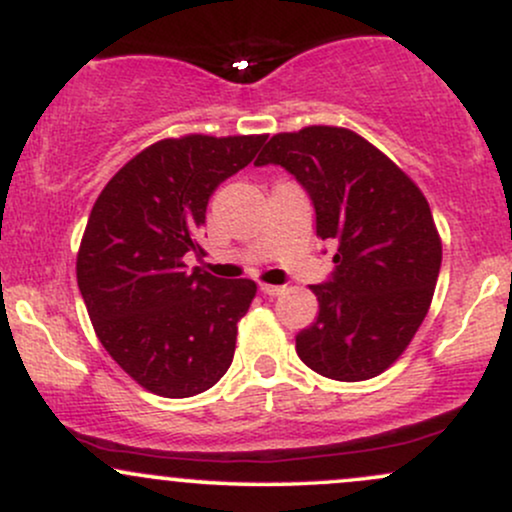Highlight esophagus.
<instances>
[{
	"instance_id": "34e87169",
	"label": "esophagus",
	"mask_w": 512,
	"mask_h": 512,
	"mask_svg": "<svg viewBox=\"0 0 512 512\" xmlns=\"http://www.w3.org/2000/svg\"><path fill=\"white\" fill-rule=\"evenodd\" d=\"M260 291L264 293V296H281V293H284L286 289L284 286H276V284H260Z\"/></svg>"
}]
</instances>
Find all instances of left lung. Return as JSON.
I'll return each instance as SVG.
<instances>
[{
	"mask_svg": "<svg viewBox=\"0 0 512 512\" xmlns=\"http://www.w3.org/2000/svg\"><path fill=\"white\" fill-rule=\"evenodd\" d=\"M267 163L301 182L317 236L337 243L332 279L310 286L320 313L298 332V356L342 383L375 378L404 354L433 301L443 245L424 192L344 127L274 134L255 166Z\"/></svg>",
	"mask_w": 512,
	"mask_h": 512,
	"instance_id": "1",
	"label": "left lung"
}]
</instances>
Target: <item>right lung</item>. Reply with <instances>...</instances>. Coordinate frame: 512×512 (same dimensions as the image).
<instances>
[{
  "instance_id": "add662e5",
  "label": "right lung",
  "mask_w": 512,
  "mask_h": 512,
  "mask_svg": "<svg viewBox=\"0 0 512 512\" xmlns=\"http://www.w3.org/2000/svg\"><path fill=\"white\" fill-rule=\"evenodd\" d=\"M264 134L161 139L125 163L88 216L76 281L98 339L144 390L180 399L223 378L257 284L190 272L209 197L255 158Z\"/></svg>"
}]
</instances>
